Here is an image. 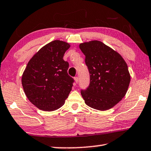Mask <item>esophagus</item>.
Returning <instances> with one entry per match:
<instances>
[{"instance_id": "1", "label": "esophagus", "mask_w": 151, "mask_h": 151, "mask_svg": "<svg viewBox=\"0 0 151 151\" xmlns=\"http://www.w3.org/2000/svg\"><path fill=\"white\" fill-rule=\"evenodd\" d=\"M74 79H75V81L76 83H78V78L77 76H75V77L74 78Z\"/></svg>"}]
</instances>
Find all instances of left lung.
<instances>
[{
    "label": "left lung",
    "instance_id": "1",
    "mask_svg": "<svg viewBox=\"0 0 151 151\" xmlns=\"http://www.w3.org/2000/svg\"><path fill=\"white\" fill-rule=\"evenodd\" d=\"M85 55L90 84L81 96L88 106L98 111L112 109L124 98L131 76L122 56L99 40L79 45Z\"/></svg>",
    "mask_w": 151,
    "mask_h": 151
}]
</instances>
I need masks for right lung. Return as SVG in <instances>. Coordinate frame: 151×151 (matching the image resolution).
<instances>
[{
    "label": "right lung",
    "instance_id": "obj_1",
    "mask_svg": "<svg viewBox=\"0 0 151 151\" xmlns=\"http://www.w3.org/2000/svg\"><path fill=\"white\" fill-rule=\"evenodd\" d=\"M70 47L55 40L32 56L22 76L24 93L29 101L44 111H53L64 104L72 90L73 78L68 75L69 64L63 57Z\"/></svg>",
    "mask_w": 151,
    "mask_h": 151
}]
</instances>
